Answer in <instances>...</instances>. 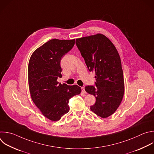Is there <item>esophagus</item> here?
<instances>
[{
    "instance_id": "34e87169",
    "label": "esophagus",
    "mask_w": 154,
    "mask_h": 154,
    "mask_svg": "<svg viewBox=\"0 0 154 154\" xmlns=\"http://www.w3.org/2000/svg\"><path fill=\"white\" fill-rule=\"evenodd\" d=\"M82 92H83V93H86V92L85 91V87H82Z\"/></svg>"
}]
</instances>
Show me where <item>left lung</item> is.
Returning a JSON list of instances; mask_svg holds the SVG:
<instances>
[{
    "instance_id": "left-lung-1",
    "label": "left lung",
    "mask_w": 154,
    "mask_h": 154,
    "mask_svg": "<svg viewBox=\"0 0 154 154\" xmlns=\"http://www.w3.org/2000/svg\"><path fill=\"white\" fill-rule=\"evenodd\" d=\"M75 43L89 71L95 75L96 86H87L85 88L96 98L95 103L90 109L98 116L107 118L116 111L125 92L119 54L112 42L100 33L78 38Z\"/></svg>"
}]
</instances>
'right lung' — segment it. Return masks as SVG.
<instances>
[{"label": "right lung", "instance_id": "obj_1", "mask_svg": "<svg viewBox=\"0 0 154 154\" xmlns=\"http://www.w3.org/2000/svg\"><path fill=\"white\" fill-rule=\"evenodd\" d=\"M75 39H51L36 49L28 63V85L35 106L48 119L56 122L68 113L69 99L80 94L81 88L59 83L60 60L72 48Z\"/></svg>", "mask_w": 154, "mask_h": 154}]
</instances>
